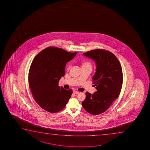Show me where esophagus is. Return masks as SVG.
I'll return each instance as SVG.
<instances>
[{
    "instance_id": "esophagus-1",
    "label": "esophagus",
    "mask_w": 150,
    "mask_h": 150,
    "mask_svg": "<svg viewBox=\"0 0 150 150\" xmlns=\"http://www.w3.org/2000/svg\"><path fill=\"white\" fill-rule=\"evenodd\" d=\"M73 93L77 95L79 93V92H78V91H73Z\"/></svg>"
}]
</instances>
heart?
I'll use <instances>...</instances> for the list:
<instances>
[{
    "instance_id": "heart-1",
    "label": "heart",
    "mask_w": 150,
    "mask_h": 150,
    "mask_svg": "<svg viewBox=\"0 0 150 150\" xmlns=\"http://www.w3.org/2000/svg\"><path fill=\"white\" fill-rule=\"evenodd\" d=\"M86 65H88V66H91L90 64L88 63V62H84L83 64H82V66H86Z\"/></svg>"
}]
</instances>
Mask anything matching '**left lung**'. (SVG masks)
I'll list each match as a JSON object with an SVG mask.
<instances>
[{
    "mask_svg": "<svg viewBox=\"0 0 150 150\" xmlns=\"http://www.w3.org/2000/svg\"><path fill=\"white\" fill-rule=\"evenodd\" d=\"M83 55L96 64L92 79L97 91L93 94L86 92L82 107L91 114L98 115L109 109L119 96L123 81L121 64L113 53L105 50H94Z\"/></svg>",
    "mask_w": 150,
    "mask_h": 150,
    "instance_id": "1",
    "label": "left lung"
}]
</instances>
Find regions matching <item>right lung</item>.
<instances>
[{
    "instance_id": "right-lung-1",
    "label": "right lung",
    "mask_w": 150,
    "mask_h": 150,
    "mask_svg": "<svg viewBox=\"0 0 150 150\" xmlns=\"http://www.w3.org/2000/svg\"><path fill=\"white\" fill-rule=\"evenodd\" d=\"M58 47H47L33 59L29 73V86L36 102L41 108L50 113H56L66 106L72 94L58 86L65 74L67 62L75 56Z\"/></svg>"
}]
</instances>
